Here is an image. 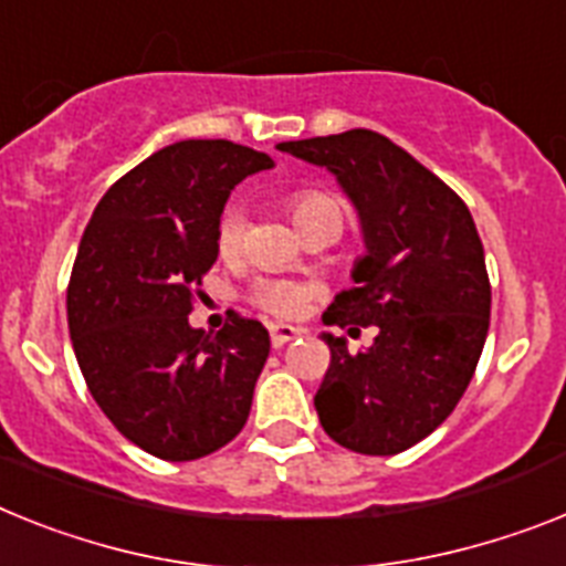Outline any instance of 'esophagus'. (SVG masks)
Returning <instances> with one entry per match:
<instances>
[{
  "instance_id": "1",
  "label": "esophagus",
  "mask_w": 566,
  "mask_h": 566,
  "mask_svg": "<svg viewBox=\"0 0 566 566\" xmlns=\"http://www.w3.org/2000/svg\"><path fill=\"white\" fill-rule=\"evenodd\" d=\"M298 334H302V331L293 325H270V342H273V348H284V345L291 339H296Z\"/></svg>"
}]
</instances>
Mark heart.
<instances>
[{
    "instance_id": "heart-1",
    "label": "heart",
    "mask_w": 566,
    "mask_h": 566,
    "mask_svg": "<svg viewBox=\"0 0 566 566\" xmlns=\"http://www.w3.org/2000/svg\"><path fill=\"white\" fill-rule=\"evenodd\" d=\"M291 212L293 221L298 227H305L307 221H316V218L336 216L342 218L339 203L331 198L327 192L319 189H298L291 198ZM247 235V216L241 207H230V210L221 216L218 221V253L224 259H235L244 247ZM319 296V287L311 282H296V279H264L253 287L250 298L259 311H264L268 316L275 319H293V316H302V313L311 307L313 298Z\"/></svg>"
}]
</instances>
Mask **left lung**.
Returning a JSON list of instances; mask_svg holds the SVG:
<instances>
[{
	"label": "left lung",
	"mask_w": 566,
	"mask_h": 566,
	"mask_svg": "<svg viewBox=\"0 0 566 566\" xmlns=\"http://www.w3.org/2000/svg\"><path fill=\"white\" fill-rule=\"evenodd\" d=\"M336 175L359 212L365 255L354 287L336 293L325 325H377L350 354L322 334L331 365L313 397L331 440L359 454H400L452 415L489 331L486 259L460 195L371 129L279 144Z\"/></svg>",
	"instance_id": "1"
}]
</instances>
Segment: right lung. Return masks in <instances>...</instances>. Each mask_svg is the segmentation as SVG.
Here are the masks:
<instances>
[{
    "label": "right lung",
    "mask_w": 566,
    "mask_h": 566,
    "mask_svg": "<svg viewBox=\"0 0 566 566\" xmlns=\"http://www.w3.org/2000/svg\"><path fill=\"white\" fill-rule=\"evenodd\" d=\"M232 140L164 146L99 198L69 282V331L94 402L160 460H198L244 429L270 334L232 313L216 336L189 325L218 259L235 184L270 169Z\"/></svg>",
    "instance_id": "right-lung-1"
}]
</instances>
